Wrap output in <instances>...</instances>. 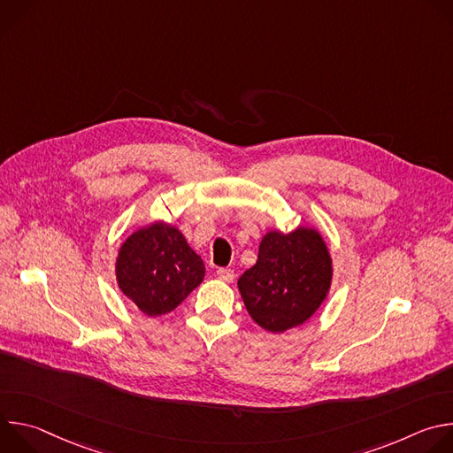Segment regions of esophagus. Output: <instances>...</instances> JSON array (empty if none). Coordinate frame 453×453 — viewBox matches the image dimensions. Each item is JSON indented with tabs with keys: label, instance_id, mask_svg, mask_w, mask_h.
I'll list each match as a JSON object with an SVG mask.
<instances>
[{
	"label": "esophagus",
	"instance_id": "esophagus-1",
	"mask_svg": "<svg viewBox=\"0 0 453 453\" xmlns=\"http://www.w3.org/2000/svg\"><path fill=\"white\" fill-rule=\"evenodd\" d=\"M217 276H219L220 281L231 283V281L234 280V271H231V269H219V271H217Z\"/></svg>",
	"mask_w": 453,
	"mask_h": 453
}]
</instances>
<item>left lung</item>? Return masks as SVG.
I'll list each match as a JSON object with an SVG mask.
<instances>
[{"label": "left lung", "mask_w": 453, "mask_h": 453, "mask_svg": "<svg viewBox=\"0 0 453 453\" xmlns=\"http://www.w3.org/2000/svg\"><path fill=\"white\" fill-rule=\"evenodd\" d=\"M334 260L315 227L267 231L256 264L238 278L243 304L256 325L271 334L297 328L330 294Z\"/></svg>", "instance_id": "obj_1"}]
</instances>
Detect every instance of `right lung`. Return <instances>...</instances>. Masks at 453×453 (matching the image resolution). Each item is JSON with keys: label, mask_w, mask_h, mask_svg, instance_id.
I'll return each instance as SVG.
<instances>
[{"label": "right lung", "mask_w": 453, "mask_h": 453, "mask_svg": "<svg viewBox=\"0 0 453 453\" xmlns=\"http://www.w3.org/2000/svg\"><path fill=\"white\" fill-rule=\"evenodd\" d=\"M116 283L145 315L175 310L206 274L203 257L172 224L156 220L128 234L119 245Z\"/></svg>", "instance_id": "obj_1"}]
</instances>
